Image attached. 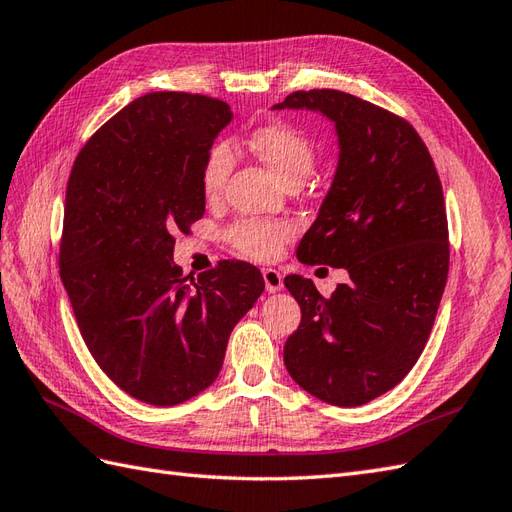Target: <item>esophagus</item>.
Masks as SVG:
<instances>
[{
    "mask_svg": "<svg viewBox=\"0 0 512 512\" xmlns=\"http://www.w3.org/2000/svg\"><path fill=\"white\" fill-rule=\"evenodd\" d=\"M261 274H264V281H266V290L268 292H279L281 290V287H283V277H281L279 270L264 268V270H261Z\"/></svg>",
    "mask_w": 512,
    "mask_h": 512,
    "instance_id": "esophagus-1",
    "label": "esophagus"
}]
</instances>
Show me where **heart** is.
Segmentation results:
<instances>
[{"label":"heart","mask_w":512,"mask_h":512,"mask_svg":"<svg viewBox=\"0 0 512 512\" xmlns=\"http://www.w3.org/2000/svg\"><path fill=\"white\" fill-rule=\"evenodd\" d=\"M246 144L257 153L285 186L303 181L316 162V149L303 129L290 123L272 121L255 127ZM233 170L229 144L216 142L207 149L201 164V190L207 199H216L225 190ZM292 238V225L283 220L242 218L227 229V242L233 251L257 261H270L281 253V246Z\"/></svg>","instance_id":"b5f03b06"}]
</instances>
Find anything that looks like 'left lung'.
Here are the masks:
<instances>
[{"label": "left lung", "instance_id": "8db88e82", "mask_svg": "<svg viewBox=\"0 0 512 512\" xmlns=\"http://www.w3.org/2000/svg\"><path fill=\"white\" fill-rule=\"evenodd\" d=\"M283 108L318 110L339 136L333 186L296 255L350 274L329 298L311 279L285 277L300 324L283 361L311 396L359 406L411 372L435 324L450 268L441 179L415 127L370 101L313 88Z\"/></svg>", "mask_w": 512, "mask_h": 512}]
</instances>
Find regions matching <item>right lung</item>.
<instances>
[{
  "instance_id": "add662e5",
  "label": "right lung",
  "mask_w": 512,
  "mask_h": 512,
  "mask_svg": "<svg viewBox=\"0 0 512 512\" xmlns=\"http://www.w3.org/2000/svg\"><path fill=\"white\" fill-rule=\"evenodd\" d=\"M225 101L149 93L103 123L67 181L60 279L99 368L136 400L173 406L216 381L233 326L264 292L238 259L188 283L175 233L205 214L201 164Z\"/></svg>"
}]
</instances>
